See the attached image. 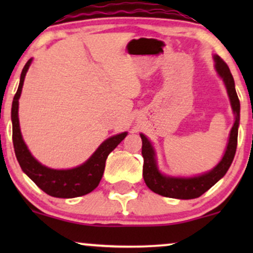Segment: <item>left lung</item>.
<instances>
[{
	"label": "left lung",
	"instance_id": "8db88e82",
	"mask_svg": "<svg viewBox=\"0 0 253 253\" xmlns=\"http://www.w3.org/2000/svg\"><path fill=\"white\" fill-rule=\"evenodd\" d=\"M214 62H215V71L221 78L223 84H225L227 95L231 102L232 110L234 114V124L232 126L231 132H229L228 143L226 146L225 153L222 158L213 169L207 171V172L201 173L199 176L193 177H175L164 175L159 170L158 164H157L156 150L153 145L149 140L146 135L140 133L141 140H143V146H141V153L144 157V167H143V176L144 181L147 187L150 188L153 193L158 195L171 197V199H181V200H190L196 199L201 196L208 189H211L215 183L221 179L226 175L227 170L233 162L234 155L237 150L238 141V127H239L240 120V102L238 98L236 85H234V80L229 71L227 64L216 54L213 56Z\"/></svg>",
	"mask_w": 253,
	"mask_h": 253
}]
</instances>
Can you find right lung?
Here are the masks:
<instances>
[{
    "label": "right lung",
    "instance_id": "1",
    "mask_svg": "<svg viewBox=\"0 0 253 253\" xmlns=\"http://www.w3.org/2000/svg\"><path fill=\"white\" fill-rule=\"evenodd\" d=\"M32 58L26 63L20 76L17 91L11 104V124H13V144L15 156L24 172L42 191L59 199H72L86 195L97 187L102 178L107 157L121 141L127 132L109 136L83 164L72 169H51L38 162L28 150L22 138L19 123V98L21 96L24 81L32 64Z\"/></svg>",
    "mask_w": 253,
    "mask_h": 253
}]
</instances>
